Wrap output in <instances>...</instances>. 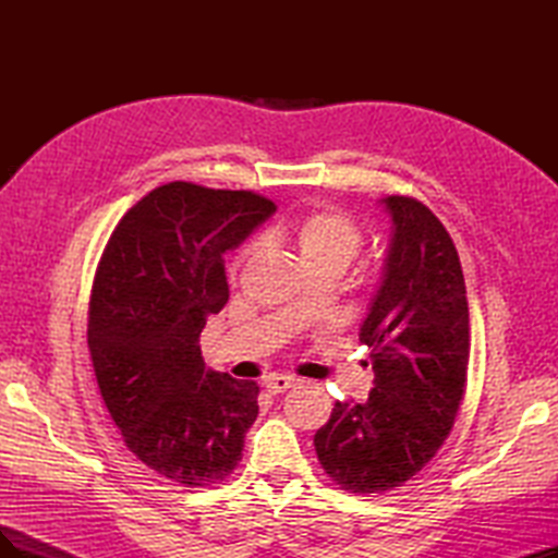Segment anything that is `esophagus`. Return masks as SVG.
Returning <instances> with one entry per match:
<instances>
[{
  "label": "esophagus",
  "instance_id": "1",
  "mask_svg": "<svg viewBox=\"0 0 558 558\" xmlns=\"http://www.w3.org/2000/svg\"><path fill=\"white\" fill-rule=\"evenodd\" d=\"M295 381L298 379H293V377H286V375H272V377H267L265 379V388L269 393H283V391H289V388H293L295 386Z\"/></svg>",
  "mask_w": 558,
  "mask_h": 558
}]
</instances>
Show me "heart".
Wrapping results in <instances>:
<instances>
[{
    "label": "heart",
    "instance_id": "heart-1",
    "mask_svg": "<svg viewBox=\"0 0 558 558\" xmlns=\"http://www.w3.org/2000/svg\"><path fill=\"white\" fill-rule=\"evenodd\" d=\"M277 242L289 244L298 253V260L307 275L332 272L340 277L359 258L363 248V230L347 214L318 207L281 226L277 230ZM258 251L260 242H251L238 253L230 267L232 279L242 272L253 256H258Z\"/></svg>",
    "mask_w": 558,
    "mask_h": 558
}]
</instances>
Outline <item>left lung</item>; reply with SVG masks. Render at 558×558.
<instances>
[{
    "label": "left lung",
    "instance_id": "1",
    "mask_svg": "<svg viewBox=\"0 0 558 558\" xmlns=\"http://www.w3.org/2000/svg\"><path fill=\"white\" fill-rule=\"evenodd\" d=\"M379 202L393 234L359 332L375 386L365 402L337 400L314 435L320 465L353 494L391 492L433 459L463 400L470 356L465 279L449 232L414 197Z\"/></svg>",
    "mask_w": 558,
    "mask_h": 558
}]
</instances>
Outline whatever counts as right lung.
<instances>
[{
  "label": "right lung",
  "instance_id": "add662e5",
  "mask_svg": "<svg viewBox=\"0 0 558 558\" xmlns=\"http://www.w3.org/2000/svg\"><path fill=\"white\" fill-rule=\"evenodd\" d=\"M277 211L251 191L172 181L116 226L88 312L99 393L128 449L183 486L223 482L258 416L256 381L205 365L199 332L228 302L223 253Z\"/></svg>",
  "mask_w": 558,
  "mask_h": 558
}]
</instances>
